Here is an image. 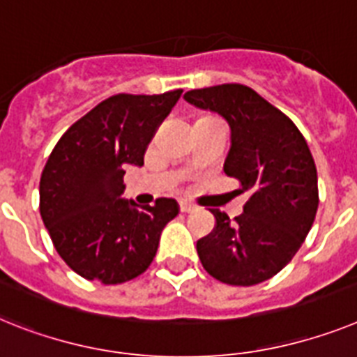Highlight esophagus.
<instances>
[{
    "mask_svg": "<svg viewBox=\"0 0 357 357\" xmlns=\"http://www.w3.org/2000/svg\"><path fill=\"white\" fill-rule=\"evenodd\" d=\"M179 211L185 212V214H187V212H194L196 211V205H192V203L187 202V199H181V202H179Z\"/></svg>",
    "mask_w": 357,
    "mask_h": 357,
    "instance_id": "34e87169",
    "label": "esophagus"
}]
</instances>
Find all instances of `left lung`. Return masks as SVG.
Masks as SVG:
<instances>
[{
	"instance_id": "1",
	"label": "left lung",
	"mask_w": 357,
	"mask_h": 357,
	"mask_svg": "<svg viewBox=\"0 0 357 357\" xmlns=\"http://www.w3.org/2000/svg\"><path fill=\"white\" fill-rule=\"evenodd\" d=\"M185 100L227 119L232 146L223 170L248 192L234 220L211 208L214 229L196 243L203 268L227 285L271 280L296 256L316 218L317 172L307 139L287 114L241 83L194 89Z\"/></svg>"
}]
</instances>
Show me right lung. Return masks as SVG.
Returning a JSON list of instances; mask_svg holds the SVG:
<instances>
[{
    "mask_svg": "<svg viewBox=\"0 0 357 357\" xmlns=\"http://www.w3.org/2000/svg\"><path fill=\"white\" fill-rule=\"evenodd\" d=\"M116 94L59 137L40 179V212L54 247L72 271L103 285L125 283L151 266L161 230L178 203L123 199L127 165L142 167L146 146L181 96Z\"/></svg>",
    "mask_w": 357,
    "mask_h": 357,
    "instance_id": "add662e5",
    "label": "right lung"
}]
</instances>
